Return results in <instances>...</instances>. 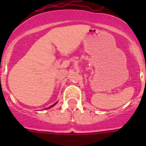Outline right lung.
<instances>
[{"label":"right lung","instance_id":"add662e5","mask_svg":"<svg viewBox=\"0 0 146 146\" xmlns=\"http://www.w3.org/2000/svg\"><path fill=\"white\" fill-rule=\"evenodd\" d=\"M55 104H56V103H55ZM55 104H53V105H55ZM53 105H52V106H50V108H51V107H52V106H53Z\"/></svg>","mask_w":146,"mask_h":146}]
</instances>
